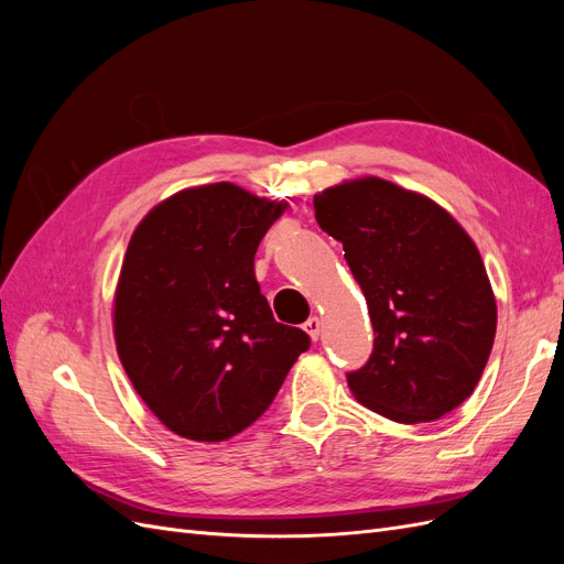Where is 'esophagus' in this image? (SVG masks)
Instances as JSON below:
<instances>
[{"label": "esophagus", "instance_id": "esophagus-1", "mask_svg": "<svg viewBox=\"0 0 564 564\" xmlns=\"http://www.w3.org/2000/svg\"><path fill=\"white\" fill-rule=\"evenodd\" d=\"M303 329H305V334H308L313 340H317V338H319V332H322V319H319V317H311L308 322L303 324Z\"/></svg>", "mask_w": 564, "mask_h": 564}]
</instances>
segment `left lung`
Listing matches in <instances>:
<instances>
[{"instance_id":"8db88e82","label":"left lung","mask_w":564,"mask_h":564,"mask_svg":"<svg viewBox=\"0 0 564 564\" xmlns=\"http://www.w3.org/2000/svg\"><path fill=\"white\" fill-rule=\"evenodd\" d=\"M313 204L344 245L377 334L369 362L348 373L352 395L398 423L449 414L480 381L497 334L470 235L431 197L379 176L332 185Z\"/></svg>"}]
</instances>
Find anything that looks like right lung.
Wrapping results in <instances>:
<instances>
[{
    "label": "right lung",
    "instance_id": "right-lung-1",
    "mask_svg": "<svg viewBox=\"0 0 564 564\" xmlns=\"http://www.w3.org/2000/svg\"><path fill=\"white\" fill-rule=\"evenodd\" d=\"M286 207L209 183L166 197L131 235L112 303L117 355L150 412L185 440L249 429L311 346L275 322L253 272Z\"/></svg>",
    "mask_w": 564,
    "mask_h": 564
}]
</instances>
